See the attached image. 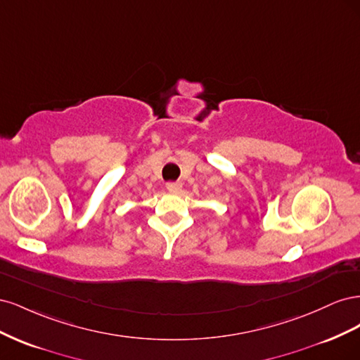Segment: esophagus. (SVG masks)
Wrapping results in <instances>:
<instances>
[{
	"label": "esophagus",
	"instance_id": "obj_1",
	"mask_svg": "<svg viewBox=\"0 0 360 360\" xmlns=\"http://www.w3.org/2000/svg\"><path fill=\"white\" fill-rule=\"evenodd\" d=\"M167 189L171 193H179L183 189V184L180 181H171V183H167Z\"/></svg>",
	"mask_w": 360,
	"mask_h": 360
}]
</instances>
